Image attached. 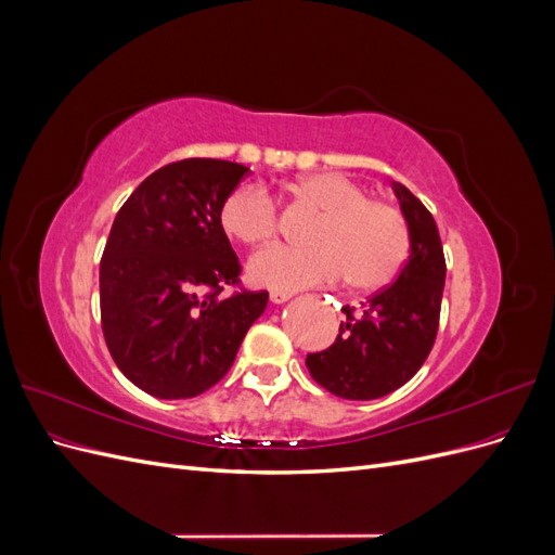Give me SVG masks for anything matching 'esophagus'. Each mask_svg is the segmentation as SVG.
<instances>
[{
    "mask_svg": "<svg viewBox=\"0 0 555 555\" xmlns=\"http://www.w3.org/2000/svg\"><path fill=\"white\" fill-rule=\"evenodd\" d=\"M268 298H271V304L280 306V304H287V300L292 298V294H287V292H278V289H273L271 294H268Z\"/></svg>",
    "mask_w": 555,
    "mask_h": 555,
    "instance_id": "esophagus-1",
    "label": "esophagus"
}]
</instances>
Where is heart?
I'll list each match as a JSON object with an SVG mask.
<instances>
[{"mask_svg": "<svg viewBox=\"0 0 555 555\" xmlns=\"http://www.w3.org/2000/svg\"><path fill=\"white\" fill-rule=\"evenodd\" d=\"M289 196L319 210L306 236L310 245L257 251L247 263L251 284L296 292L347 275L354 292H379L400 275L410 257V227L389 201L365 196L361 184L331 171L298 178ZM278 222L275 201L259 184H241L220 210L227 236L247 247L273 241Z\"/></svg>", "mask_w": 555, "mask_h": 555, "instance_id": "b5f03b06", "label": "heart"}]
</instances>
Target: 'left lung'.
<instances>
[{
  "instance_id": "8db88e82",
  "label": "left lung",
  "mask_w": 555,
  "mask_h": 555,
  "mask_svg": "<svg viewBox=\"0 0 555 555\" xmlns=\"http://www.w3.org/2000/svg\"><path fill=\"white\" fill-rule=\"evenodd\" d=\"M410 227V257L396 282L343 308L335 343L308 354L312 379L345 400H375L400 389L428 359L440 326L447 278L442 241L428 208L405 184L391 182Z\"/></svg>"
}]
</instances>
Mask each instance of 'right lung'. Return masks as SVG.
I'll return each instance as SVG.
<instances>
[{"label": "right lung", "instance_id": "1", "mask_svg": "<svg viewBox=\"0 0 555 555\" xmlns=\"http://www.w3.org/2000/svg\"><path fill=\"white\" fill-rule=\"evenodd\" d=\"M247 173L224 159L166 164L115 215L99 266L102 328L115 365L150 396L208 391L266 310L268 292L220 296L241 282L220 210Z\"/></svg>", "mask_w": 555, "mask_h": 555}]
</instances>
